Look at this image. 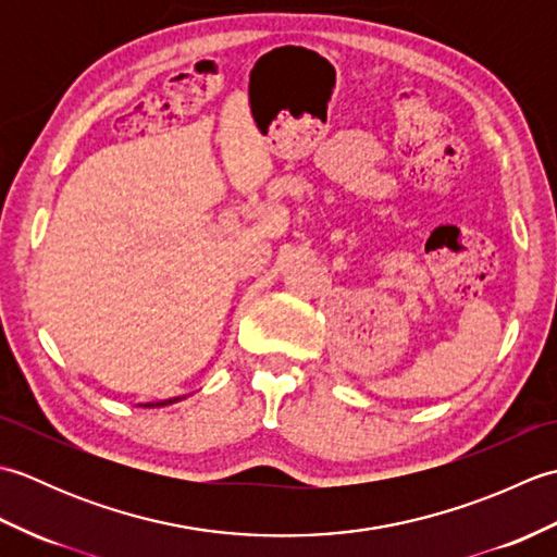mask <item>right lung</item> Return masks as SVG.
I'll return each instance as SVG.
<instances>
[{
  "mask_svg": "<svg viewBox=\"0 0 557 557\" xmlns=\"http://www.w3.org/2000/svg\"><path fill=\"white\" fill-rule=\"evenodd\" d=\"M186 397V395H184ZM184 397H172V399H160V401H146V405H140V407H168V405H174V401H180V399H184Z\"/></svg>",
  "mask_w": 557,
  "mask_h": 557,
  "instance_id": "right-lung-1",
  "label": "right lung"
}]
</instances>
